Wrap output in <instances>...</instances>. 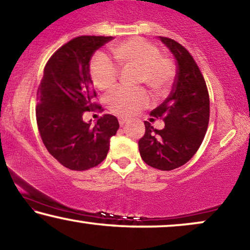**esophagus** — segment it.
<instances>
[{
    "instance_id": "esophagus-1",
    "label": "esophagus",
    "mask_w": 250,
    "mask_h": 250,
    "mask_svg": "<svg viewBox=\"0 0 250 250\" xmlns=\"http://www.w3.org/2000/svg\"><path fill=\"white\" fill-rule=\"evenodd\" d=\"M125 122H127V119H120L119 120V123H120V125H121V127H122L123 125H125Z\"/></svg>"
}]
</instances>
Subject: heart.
Here are the masks:
<instances>
[{
  "mask_svg": "<svg viewBox=\"0 0 250 250\" xmlns=\"http://www.w3.org/2000/svg\"><path fill=\"white\" fill-rule=\"evenodd\" d=\"M113 58L123 70L138 69V83H145L157 96L169 91L175 80V67L170 60L164 58L156 45L141 38H134L113 46ZM90 75L94 86L108 91L118 80V68L103 55L93 56L90 62ZM150 103L147 93L142 88H116L107 97V105L115 114H134Z\"/></svg>",
  "mask_w": 250,
  "mask_h": 250,
  "instance_id": "heart-1",
  "label": "heart"
}]
</instances>
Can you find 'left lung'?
I'll list each match as a JSON object with an SVG mask.
<instances>
[{"label": "left lung", "mask_w": 250, "mask_h": 250, "mask_svg": "<svg viewBox=\"0 0 250 250\" xmlns=\"http://www.w3.org/2000/svg\"><path fill=\"white\" fill-rule=\"evenodd\" d=\"M159 39L175 59V80L169 96L151 112L163 118L165 128L157 130L145 121L138 148L148 166L170 170L189 162L201 146L209 125L210 100L203 76L188 50L169 38Z\"/></svg>", "instance_id": "1"}]
</instances>
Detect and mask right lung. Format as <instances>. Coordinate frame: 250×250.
Returning a JSON list of instances; mask_svg holds the SVG:
<instances>
[{
    "label": "right lung",
    "instance_id": "1",
    "mask_svg": "<svg viewBox=\"0 0 250 250\" xmlns=\"http://www.w3.org/2000/svg\"><path fill=\"white\" fill-rule=\"evenodd\" d=\"M113 37L83 36L63 45L43 69L38 88L37 123L43 144L58 162L72 170L99 165L107 157L109 141L119 129L114 115H104L91 125L83 114L93 109L96 97L90 61Z\"/></svg>",
    "mask_w": 250,
    "mask_h": 250
}]
</instances>
